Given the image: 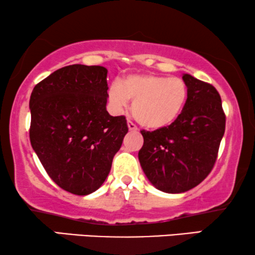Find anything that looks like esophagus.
I'll return each mask as SVG.
<instances>
[{"label": "esophagus", "instance_id": "esophagus-1", "mask_svg": "<svg viewBox=\"0 0 255 255\" xmlns=\"http://www.w3.org/2000/svg\"><path fill=\"white\" fill-rule=\"evenodd\" d=\"M128 130H130V131H137L138 130V128L135 127V124L132 123L131 121H128Z\"/></svg>", "mask_w": 255, "mask_h": 255}]
</instances>
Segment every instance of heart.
Instances as JSON below:
<instances>
[{
  "mask_svg": "<svg viewBox=\"0 0 255 255\" xmlns=\"http://www.w3.org/2000/svg\"><path fill=\"white\" fill-rule=\"evenodd\" d=\"M187 85L183 79L152 74L131 75L123 83H114L108 98L112 109L122 112L132 99V115L152 130L168 128L180 117L187 102Z\"/></svg>",
  "mask_w": 255,
  "mask_h": 255,
  "instance_id": "obj_1",
  "label": "heart"
}]
</instances>
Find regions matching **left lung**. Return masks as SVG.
<instances>
[{"label": "left lung", "mask_w": 255, "mask_h": 255, "mask_svg": "<svg viewBox=\"0 0 255 255\" xmlns=\"http://www.w3.org/2000/svg\"><path fill=\"white\" fill-rule=\"evenodd\" d=\"M183 81L188 95L180 117L168 128L140 131V166L150 183L166 193L186 192L208 176L226 124L217 89L188 74Z\"/></svg>", "instance_id": "1"}]
</instances>
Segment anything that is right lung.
Returning a JSON list of instances; mask_svg holds the SVG:
<instances>
[{
	"label": "right lung",
	"instance_id": "add662e5",
	"mask_svg": "<svg viewBox=\"0 0 255 255\" xmlns=\"http://www.w3.org/2000/svg\"><path fill=\"white\" fill-rule=\"evenodd\" d=\"M108 70L61 68L35 85L29 108L30 143L49 177L63 190L87 196L103 185L128 128L107 111Z\"/></svg>",
	"mask_w": 255,
	"mask_h": 255
}]
</instances>
